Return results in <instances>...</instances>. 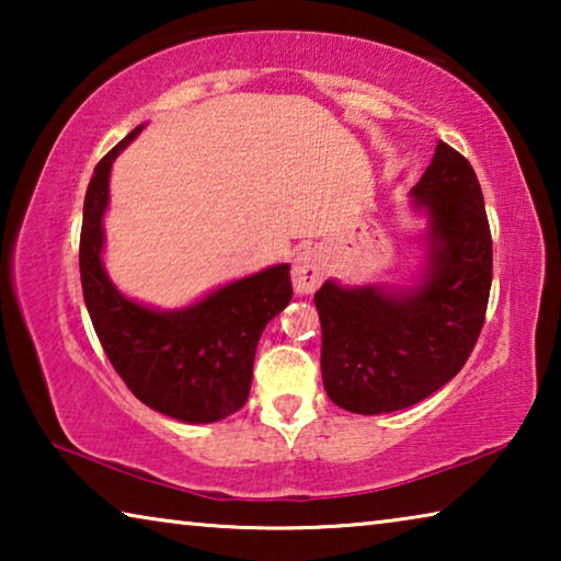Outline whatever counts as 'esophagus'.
Returning a JSON list of instances; mask_svg holds the SVG:
<instances>
[{"label": "esophagus", "instance_id": "obj_1", "mask_svg": "<svg viewBox=\"0 0 561 561\" xmlns=\"http://www.w3.org/2000/svg\"><path fill=\"white\" fill-rule=\"evenodd\" d=\"M291 279L297 294L314 291L321 284V279H324V254L314 250V247L299 252L297 260L291 264Z\"/></svg>", "mask_w": 561, "mask_h": 561}]
</instances>
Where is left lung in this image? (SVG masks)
<instances>
[{
	"instance_id": "obj_1",
	"label": "left lung",
	"mask_w": 561,
	"mask_h": 561,
	"mask_svg": "<svg viewBox=\"0 0 561 561\" xmlns=\"http://www.w3.org/2000/svg\"><path fill=\"white\" fill-rule=\"evenodd\" d=\"M413 197L431 217L428 270L415 289H348L329 279L314 294L321 378L331 401L351 413L421 403L458 376L485 324L492 237L468 158L440 140Z\"/></svg>"
}]
</instances>
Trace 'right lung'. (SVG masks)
<instances>
[{
	"instance_id": "obj_1",
	"label": "right lung",
	"mask_w": 561,
	"mask_h": 561,
	"mask_svg": "<svg viewBox=\"0 0 561 561\" xmlns=\"http://www.w3.org/2000/svg\"><path fill=\"white\" fill-rule=\"evenodd\" d=\"M140 130L133 128L93 170L79 244L83 301L111 366L140 403L185 423H215L247 403L257 341L291 299L289 264L225 284L178 311L123 297L101 262L103 213L113 160Z\"/></svg>"
}]
</instances>
